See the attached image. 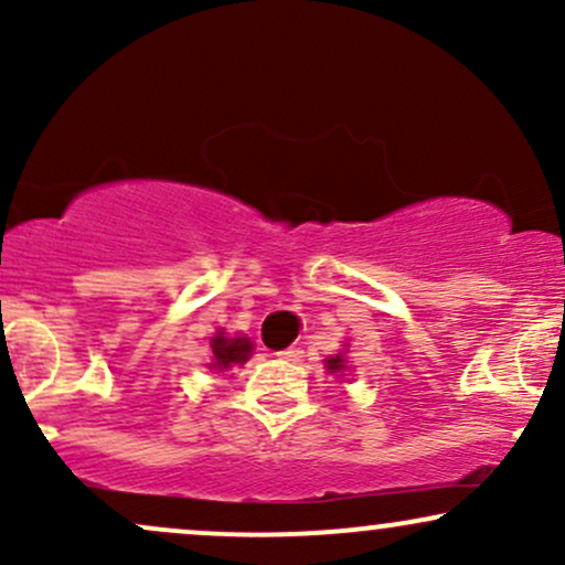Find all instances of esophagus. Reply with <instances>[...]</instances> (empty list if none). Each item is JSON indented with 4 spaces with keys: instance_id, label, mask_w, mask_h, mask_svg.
Masks as SVG:
<instances>
[{
    "instance_id": "1",
    "label": "esophagus",
    "mask_w": 565,
    "mask_h": 565,
    "mask_svg": "<svg viewBox=\"0 0 565 565\" xmlns=\"http://www.w3.org/2000/svg\"><path fill=\"white\" fill-rule=\"evenodd\" d=\"M276 355H278V359H281V361H291V364H297V361H302V348L291 345V348L281 350V353H276Z\"/></svg>"
}]
</instances>
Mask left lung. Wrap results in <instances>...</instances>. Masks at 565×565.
<instances>
[{"label": "left lung", "instance_id": "obj_1", "mask_svg": "<svg viewBox=\"0 0 565 565\" xmlns=\"http://www.w3.org/2000/svg\"><path fill=\"white\" fill-rule=\"evenodd\" d=\"M327 369L329 372H345V359H342V353L332 355V359H327Z\"/></svg>", "mask_w": 565, "mask_h": 565}]
</instances>
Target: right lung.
<instances>
[{
  "instance_id": "add662e5",
  "label": "right lung",
  "mask_w": 565,
  "mask_h": 565,
  "mask_svg": "<svg viewBox=\"0 0 565 565\" xmlns=\"http://www.w3.org/2000/svg\"><path fill=\"white\" fill-rule=\"evenodd\" d=\"M252 355V340L249 337H225V332H217L212 337V364L210 369H225L244 364Z\"/></svg>"
}]
</instances>
